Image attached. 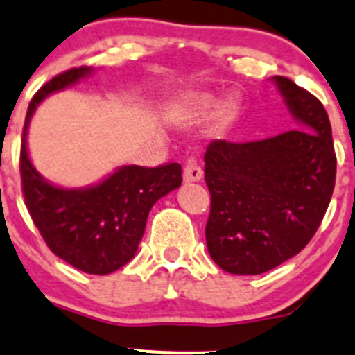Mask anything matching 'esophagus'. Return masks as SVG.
Segmentation results:
<instances>
[{"mask_svg": "<svg viewBox=\"0 0 355 355\" xmlns=\"http://www.w3.org/2000/svg\"><path fill=\"white\" fill-rule=\"evenodd\" d=\"M202 176H203L202 167L198 166V162H196L193 157H189V159L184 162V169H182V179H184L186 182H195V181H200Z\"/></svg>", "mask_w": 355, "mask_h": 355, "instance_id": "1", "label": "esophagus"}]
</instances>
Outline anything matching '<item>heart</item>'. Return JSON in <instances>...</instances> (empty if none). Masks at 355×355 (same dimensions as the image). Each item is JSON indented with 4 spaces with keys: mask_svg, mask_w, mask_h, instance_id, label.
<instances>
[{
    "mask_svg": "<svg viewBox=\"0 0 355 355\" xmlns=\"http://www.w3.org/2000/svg\"><path fill=\"white\" fill-rule=\"evenodd\" d=\"M214 107H216V98L210 96V94H191V96L184 98L181 103L178 105L176 115L178 119L184 122H193V121H202V119L209 117L212 114ZM238 114V103L234 100H230L227 103H224L223 107L217 112V122L220 125H226L236 117Z\"/></svg>",
    "mask_w": 355,
    "mask_h": 355,
    "instance_id": "1",
    "label": "heart"
}]
</instances>
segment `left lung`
<instances>
[{
	"label": "left lung",
	"mask_w": 355,
	"mask_h": 355,
	"mask_svg": "<svg viewBox=\"0 0 355 355\" xmlns=\"http://www.w3.org/2000/svg\"><path fill=\"white\" fill-rule=\"evenodd\" d=\"M295 128L268 139H214L205 160L212 261L231 275H262L311 241L336 176L331 124L321 101L288 77H272Z\"/></svg>",
	"instance_id": "left-lung-1"
}]
</instances>
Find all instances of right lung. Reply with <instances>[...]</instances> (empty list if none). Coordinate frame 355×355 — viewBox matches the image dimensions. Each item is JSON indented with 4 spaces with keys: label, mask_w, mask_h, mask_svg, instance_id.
<instances>
[{
    "label": "right lung",
    "mask_w": 355,
    "mask_h": 355,
    "mask_svg": "<svg viewBox=\"0 0 355 355\" xmlns=\"http://www.w3.org/2000/svg\"><path fill=\"white\" fill-rule=\"evenodd\" d=\"M91 73L73 67L48 80L31 100L20 146V178L33 223L48 248L87 275H110L135 257L153 203L181 186V166H125L100 184L63 189L50 184L31 164L27 125L37 105L55 91Z\"/></svg>",
    "instance_id": "1"
}]
</instances>
